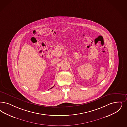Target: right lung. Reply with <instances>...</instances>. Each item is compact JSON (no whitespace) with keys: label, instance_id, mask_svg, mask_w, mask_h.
I'll return each instance as SVG.
<instances>
[{"label":"right lung","instance_id":"obj_1","mask_svg":"<svg viewBox=\"0 0 127 127\" xmlns=\"http://www.w3.org/2000/svg\"><path fill=\"white\" fill-rule=\"evenodd\" d=\"M53 87H51V88H53Z\"/></svg>","mask_w":127,"mask_h":127}]
</instances>
